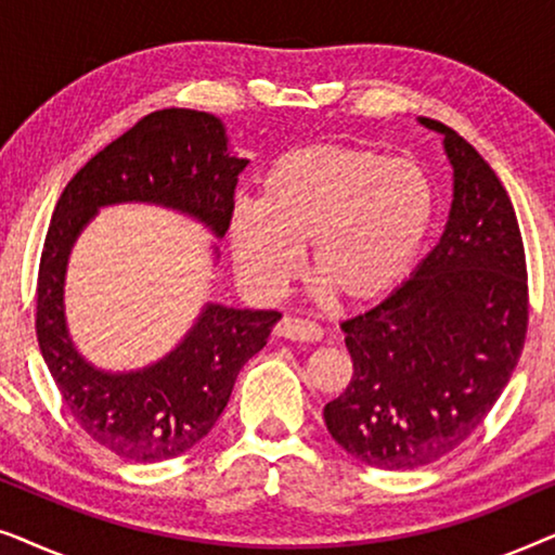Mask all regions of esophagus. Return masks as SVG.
Returning a JSON list of instances; mask_svg holds the SVG:
<instances>
[{
	"label": "esophagus",
	"mask_w": 555,
	"mask_h": 555,
	"mask_svg": "<svg viewBox=\"0 0 555 555\" xmlns=\"http://www.w3.org/2000/svg\"><path fill=\"white\" fill-rule=\"evenodd\" d=\"M275 333L280 338H287V340H321L323 338L321 325L300 321V318H291V315H285L283 321L275 325Z\"/></svg>",
	"instance_id": "obj_1"
}]
</instances>
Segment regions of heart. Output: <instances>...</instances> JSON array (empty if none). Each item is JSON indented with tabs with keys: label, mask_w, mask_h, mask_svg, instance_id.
Segmentation results:
<instances>
[{
	"label": "heart",
	"mask_w": 555,
	"mask_h": 555,
	"mask_svg": "<svg viewBox=\"0 0 555 555\" xmlns=\"http://www.w3.org/2000/svg\"><path fill=\"white\" fill-rule=\"evenodd\" d=\"M431 222L435 186L420 164L315 143L272 162L260 202L234 207L230 240L260 295L283 293L310 247V275L348 306H369L412 275Z\"/></svg>",
	"instance_id": "b5f03b06"
}]
</instances>
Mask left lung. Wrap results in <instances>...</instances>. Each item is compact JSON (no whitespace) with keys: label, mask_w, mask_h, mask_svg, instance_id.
<instances>
[{"label":"left lung","mask_w":555,"mask_h":555,"mask_svg":"<svg viewBox=\"0 0 555 555\" xmlns=\"http://www.w3.org/2000/svg\"><path fill=\"white\" fill-rule=\"evenodd\" d=\"M450 222L399 291L340 323L351 384L325 404L331 437L378 469L431 465L480 427L511 382L528 333L518 217L490 164L452 128Z\"/></svg>","instance_id":"left-lung-1"}]
</instances>
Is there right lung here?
<instances>
[{"instance_id": "1", "label": "right lung", "mask_w": 555, "mask_h": 555, "mask_svg": "<svg viewBox=\"0 0 555 555\" xmlns=\"http://www.w3.org/2000/svg\"><path fill=\"white\" fill-rule=\"evenodd\" d=\"M245 166L247 158L227 151L219 118L164 108L98 151L57 199L37 272V340L67 412L118 457L171 460L207 437L240 369L268 344L280 313L207 306L166 359L133 374H103L82 361L67 338L63 280L73 242L98 207L118 202L186 211L222 237Z\"/></svg>"}]
</instances>
